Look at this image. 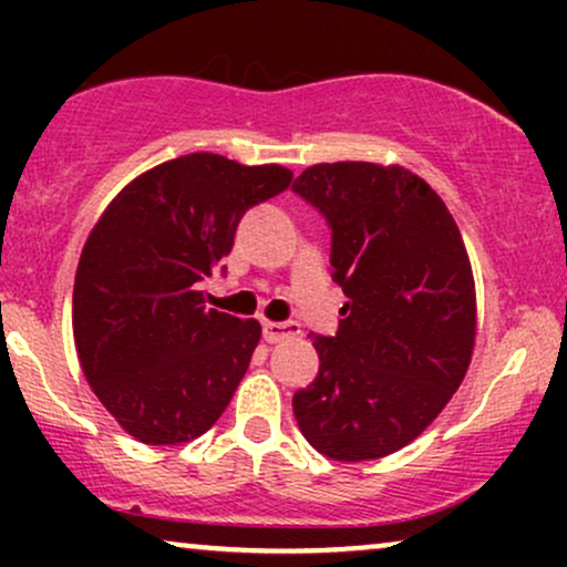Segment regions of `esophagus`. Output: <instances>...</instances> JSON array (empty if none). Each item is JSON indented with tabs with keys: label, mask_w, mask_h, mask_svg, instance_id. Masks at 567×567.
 Wrapping results in <instances>:
<instances>
[{
	"label": "esophagus",
	"mask_w": 567,
	"mask_h": 567,
	"mask_svg": "<svg viewBox=\"0 0 567 567\" xmlns=\"http://www.w3.org/2000/svg\"><path fill=\"white\" fill-rule=\"evenodd\" d=\"M298 333H301V324L298 322H264V341L269 343H279Z\"/></svg>",
	"instance_id": "34e87169"
}]
</instances>
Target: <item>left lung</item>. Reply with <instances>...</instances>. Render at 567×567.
<instances>
[{"label":"left lung","mask_w":567,"mask_h":567,"mask_svg":"<svg viewBox=\"0 0 567 567\" xmlns=\"http://www.w3.org/2000/svg\"><path fill=\"white\" fill-rule=\"evenodd\" d=\"M292 192L328 220L333 282L349 298L338 333L315 338L320 373L292 413L328 458H383L437 419L472 362L464 239L437 192L400 165L324 162Z\"/></svg>","instance_id":"8db88e82"}]
</instances>
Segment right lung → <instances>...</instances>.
<instances>
[{
    "label": "right lung",
    "instance_id": "1",
    "mask_svg": "<svg viewBox=\"0 0 567 567\" xmlns=\"http://www.w3.org/2000/svg\"><path fill=\"white\" fill-rule=\"evenodd\" d=\"M290 181L282 165L186 154L130 181L97 218L71 322L84 379L130 437L188 442L231 402L261 324L207 309L199 282L231 252L245 213Z\"/></svg>",
    "mask_w": 567,
    "mask_h": 567
}]
</instances>
